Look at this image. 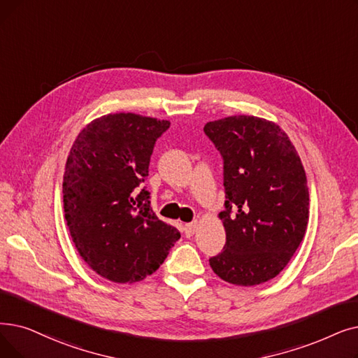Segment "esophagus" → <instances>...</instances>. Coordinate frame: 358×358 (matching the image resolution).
<instances>
[{"label": "esophagus", "instance_id": "1", "mask_svg": "<svg viewBox=\"0 0 358 358\" xmlns=\"http://www.w3.org/2000/svg\"><path fill=\"white\" fill-rule=\"evenodd\" d=\"M196 227H197V224L196 222H190V224H185L184 225V234L187 236V237H192L193 234H194V231H196Z\"/></svg>", "mask_w": 358, "mask_h": 358}]
</instances>
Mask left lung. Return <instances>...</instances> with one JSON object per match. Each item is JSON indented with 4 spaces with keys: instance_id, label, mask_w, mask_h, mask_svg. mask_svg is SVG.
Wrapping results in <instances>:
<instances>
[{
    "instance_id": "left-lung-1",
    "label": "left lung",
    "mask_w": 358,
    "mask_h": 358,
    "mask_svg": "<svg viewBox=\"0 0 358 358\" xmlns=\"http://www.w3.org/2000/svg\"><path fill=\"white\" fill-rule=\"evenodd\" d=\"M205 134L224 161L227 243L209 259L224 281L252 287L281 272L303 241L307 178L297 150L278 124L253 115L208 122Z\"/></svg>"
}]
</instances>
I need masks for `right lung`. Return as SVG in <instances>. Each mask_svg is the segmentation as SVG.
I'll use <instances>...</instances> for the list:
<instances>
[{
	"label": "right lung",
	"mask_w": 358,
	"mask_h": 358,
	"mask_svg": "<svg viewBox=\"0 0 358 358\" xmlns=\"http://www.w3.org/2000/svg\"><path fill=\"white\" fill-rule=\"evenodd\" d=\"M171 122L131 113L93 120L71 146L63 181L64 215L77 252L113 282L152 275L180 238L161 221L142 182Z\"/></svg>",
	"instance_id": "1"
}]
</instances>
